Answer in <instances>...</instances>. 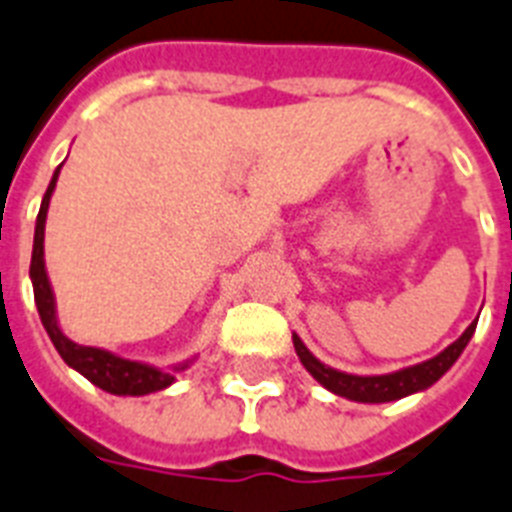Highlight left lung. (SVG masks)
I'll return each mask as SVG.
<instances>
[{
  "label": "left lung",
  "mask_w": 512,
  "mask_h": 512,
  "mask_svg": "<svg viewBox=\"0 0 512 512\" xmlns=\"http://www.w3.org/2000/svg\"><path fill=\"white\" fill-rule=\"evenodd\" d=\"M478 319L470 324L465 332H462L457 340L444 348L438 356L422 361V364L406 366V369H398V372L390 374H350L340 372V369H332L324 361L313 356L311 350L305 348V342L297 335H292L295 342V350L303 366L313 374V380L324 385L327 390H332L335 396L348 398V401H358V404H388V401H398V398L412 396V393H420V390H428L433 382H438L449 369L454 366V361L462 356V350L468 348L470 337L476 332Z\"/></svg>",
  "instance_id": "1"
}]
</instances>
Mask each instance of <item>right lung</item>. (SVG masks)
Instances as JSON below:
<instances>
[{"label": "right lung", "instance_id": "right-lung-1", "mask_svg": "<svg viewBox=\"0 0 512 512\" xmlns=\"http://www.w3.org/2000/svg\"><path fill=\"white\" fill-rule=\"evenodd\" d=\"M60 167L52 175L50 185H47V193H44L42 199V207H39V215H36L34 252H31V271H28L31 284H34V300L39 319H42L44 329H47V335H50L52 345L60 353V358L71 369L82 374V377H87L92 385H98L100 390L114 393V396H148V393H156V390L170 388L177 374L185 372L196 356L172 366L143 364V361L116 356L111 350L79 345V342L68 340L63 335V329H60L58 308H55V292H52L50 276H47V268H44V223H47V209H50V199L52 191H55V183H58Z\"/></svg>", "mask_w": 512, "mask_h": 512}]
</instances>
